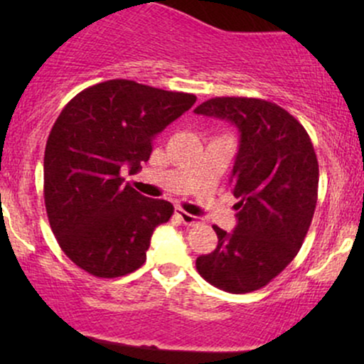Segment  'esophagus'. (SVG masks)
I'll return each mask as SVG.
<instances>
[{
  "label": "esophagus",
  "mask_w": 364,
  "mask_h": 364,
  "mask_svg": "<svg viewBox=\"0 0 364 364\" xmlns=\"http://www.w3.org/2000/svg\"><path fill=\"white\" fill-rule=\"evenodd\" d=\"M174 214L178 215V219L181 220V223L185 224V225H195V224H198V223H200L198 217H195V215L188 214V212H186V210H183V208H176V212H174Z\"/></svg>",
  "instance_id": "obj_1"
}]
</instances>
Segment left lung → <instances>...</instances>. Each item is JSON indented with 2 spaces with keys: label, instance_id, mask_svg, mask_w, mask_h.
Segmentation results:
<instances>
[{
  "label": "left lung",
  "instance_id": "left-lung-1",
  "mask_svg": "<svg viewBox=\"0 0 364 364\" xmlns=\"http://www.w3.org/2000/svg\"><path fill=\"white\" fill-rule=\"evenodd\" d=\"M196 114L228 119L240 129L231 174L237 224L232 232L214 225L212 253L196 270L232 294L262 289L301 248L318 200V161L310 135L277 104L253 97H214Z\"/></svg>",
  "mask_w": 364,
  "mask_h": 364
}]
</instances>
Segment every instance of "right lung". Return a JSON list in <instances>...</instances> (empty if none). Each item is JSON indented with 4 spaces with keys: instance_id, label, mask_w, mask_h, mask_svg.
<instances>
[{
    "instance_id": "add662e5",
    "label": "right lung",
    "mask_w": 364,
    "mask_h": 364,
    "mask_svg": "<svg viewBox=\"0 0 364 364\" xmlns=\"http://www.w3.org/2000/svg\"><path fill=\"white\" fill-rule=\"evenodd\" d=\"M193 94L107 80L82 90L54 121L44 152V203L58 245L102 279L135 272L154 229L174 207L124 183L139 173L157 133L190 109Z\"/></svg>"
}]
</instances>
